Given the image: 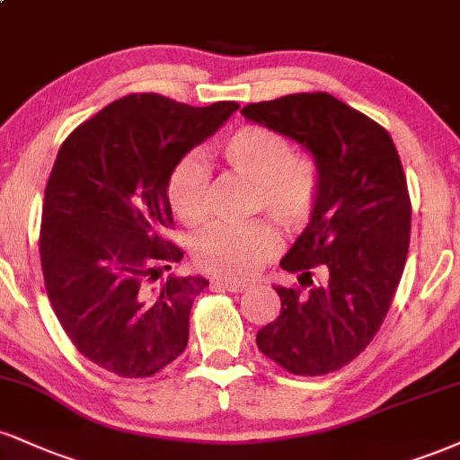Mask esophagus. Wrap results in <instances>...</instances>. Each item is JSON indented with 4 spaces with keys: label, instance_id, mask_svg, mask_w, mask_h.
I'll list each match as a JSON object with an SVG mask.
<instances>
[{
    "label": "esophagus",
    "instance_id": "34e87169",
    "mask_svg": "<svg viewBox=\"0 0 460 460\" xmlns=\"http://www.w3.org/2000/svg\"><path fill=\"white\" fill-rule=\"evenodd\" d=\"M214 287H218V289H225V291H231V293H242L248 285L235 283V280H214Z\"/></svg>",
    "mask_w": 460,
    "mask_h": 460
}]
</instances>
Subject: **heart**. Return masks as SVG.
Here are the masks:
<instances>
[{"label": "heart", "mask_w": 460, "mask_h": 460, "mask_svg": "<svg viewBox=\"0 0 460 460\" xmlns=\"http://www.w3.org/2000/svg\"><path fill=\"white\" fill-rule=\"evenodd\" d=\"M223 158L237 175L257 188L254 206L285 229L311 218L319 192V173L306 158L293 156V146L265 126H242L223 143ZM209 169L201 160L184 158L169 181V203L188 229H199L209 216ZM280 251L279 234L268 223L244 226L216 225L192 246L197 265L209 274L246 279Z\"/></svg>", "instance_id": "obj_1"}]
</instances>
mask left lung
<instances>
[{
	"instance_id": "obj_1",
	"label": "left lung",
	"mask_w": 460,
	"mask_h": 460,
	"mask_svg": "<svg viewBox=\"0 0 460 460\" xmlns=\"http://www.w3.org/2000/svg\"><path fill=\"white\" fill-rule=\"evenodd\" d=\"M242 115L300 143L319 173L311 220L280 259L300 287H274L280 314L257 347L293 375L334 373L377 334L405 270L411 201L401 158L384 126L325 92L252 102Z\"/></svg>"
}]
</instances>
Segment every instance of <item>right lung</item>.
<instances>
[{
	"label": "right lung",
	"instance_id": "add662e5",
	"mask_svg": "<svg viewBox=\"0 0 460 460\" xmlns=\"http://www.w3.org/2000/svg\"><path fill=\"white\" fill-rule=\"evenodd\" d=\"M237 109L130 93L59 147L42 206L44 287L72 345L109 373L152 377L186 349L192 302L209 283L169 276L147 285L184 257L163 235L173 225L169 181Z\"/></svg>",
	"mask_w": 460,
	"mask_h": 460
}]
</instances>
